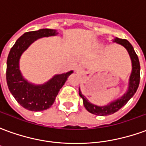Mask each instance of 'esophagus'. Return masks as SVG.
Listing matches in <instances>:
<instances>
[{"label":"esophagus","mask_w":146,"mask_h":146,"mask_svg":"<svg viewBox=\"0 0 146 146\" xmlns=\"http://www.w3.org/2000/svg\"><path fill=\"white\" fill-rule=\"evenodd\" d=\"M76 72L78 73V74H82V73H84V68H83L82 66L77 67L76 70Z\"/></svg>","instance_id":"esophagus-1"}]
</instances>
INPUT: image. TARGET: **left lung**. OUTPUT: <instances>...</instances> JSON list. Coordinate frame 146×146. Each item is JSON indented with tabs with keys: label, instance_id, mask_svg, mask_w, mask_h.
<instances>
[{
	"label": "left lung",
	"instance_id": "1",
	"mask_svg": "<svg viewBox=\"0 0 146 146\" xmlns=\"http://www.w3.org/2000/svg\"><path fill=\"white\" fill-rule=\"evenodd\" d=\"M113 42L116 43L117 44L121 45L128 52L129 56L131 61V73L129 76L127 91L120 97L110 102L105 106H97L92 103L85 95H83L80 88H79V95L80 98L83 99V103L85 109L89 113L97 116H107L113 114L117 112L119 109H121L123 106H125L127 102L135 94L140 81V63H139L138 55L135 53L133 46L130 44L128 40L124 39L123 40V39L117 38V37H114Z\"/></svg>",
	"mask_w": 146,
	"mask_h": 146
}]
</instances>
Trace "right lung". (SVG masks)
Listing matches in <instances>:
<instances>
[{
  "label": "right lung",
  "instance_id": "obj_1",
  "mask_svg": "<svg viewBox=\"0 0 146 146\" xmlns=\"http://www.w3.org/2000/svg\"><path fill=\"white\" fill-rule=\"evenodd\" d=\"M58 34L57 30L51 29L25 33L16 40L8 54L6 71L8 89L18 103L27 110L38 112L49 109L67 78L73 73V70H70L67 73L55 74L47 82L36 84L26 79L21 72L19 61L24 51L36 40Z\"/></svg>",
  "mask_w": 146,
  "mask_h": 146
}]
</instances>
